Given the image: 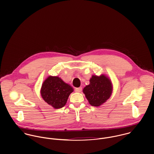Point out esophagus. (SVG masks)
Segmentation results:
<instances>
[{"instance_id":"esophagus-1","label":"esophagus","mask_w":154,"mask_h":154,"mask_svg":"<svg viewBox=\"0 0 154 154\" xmlns=\"http://www.w3.org/2000/svg\"><path fill=\"white\" fill-rule=\"evenodd\" d=\"M75 91L76 92H81L82 91V88L81 87H79V88H76L75 89Z\"/></svg>"}]
</instances>
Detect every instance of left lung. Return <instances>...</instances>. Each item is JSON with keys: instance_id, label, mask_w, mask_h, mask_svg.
Returning a JSON list of instances; mask_svg holds the SVG:
<instances>
[{"instance_id": "left-lung-1", "label": "left lung", "mask_w": 154, "mask_h": 154, "mask_svg": "<svg viewBox=\"0 0 154 154\" xmlns=\"http://www.w3.org/2000/svg\"><path fill=\"white\" fill-rule=\"evenodd\" d=\"M112 92V84L110 78L102 74L92 75L89 84L83 89V92L89 103L94 107H99L110 98Z\"/></svg>"}]
</instances>
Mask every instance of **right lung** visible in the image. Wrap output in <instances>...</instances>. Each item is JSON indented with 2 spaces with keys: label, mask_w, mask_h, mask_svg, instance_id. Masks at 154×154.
Wrapping results in <instances>:
<instances>
[{
  "label": "right lung",
  "mask_w": 154,
  "mask_h": 154,
  "mask_svg": "<svg viewBox=\"0 0 154 154\" xmlns=\"http://www.w3.org/2000/svg\"><path fill=\"white\" fill-rule=\"evenodd\" d=\"M73 91V88L59 76H48L42 84L40 94L45 102L54 109H59L66 105Z\"/></svg>",
  "instance_id": "add662e5"
}]
</instances>
